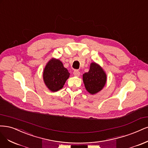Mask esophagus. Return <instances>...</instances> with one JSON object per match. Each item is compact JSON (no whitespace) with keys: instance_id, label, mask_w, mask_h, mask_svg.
I'll list each match as a JSON object with an SVG mask.
<instances>
[{"instance_id":"esophagus-1","label":"esophagus","mask_w":148,"mask_h":148,"mask_svg":"<svg viewBox=\"0 0 148 148\" xmlns=\"http://www.w3.org/2000/svg\"><path fill=\"white\" fill-rule=\"evenodd\" d=\"M73 74H74V75H75V76H76V77H79V76L80 75V72L79 71H78V70H75L74 72H73Z\"/></svg>"}]
</instances>
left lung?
<instances>
[{
    "instance_id": "left-lung-1",
    "label": "left lung",
    "mask_w": 148,
    "mask_h": 148,
    "mask_svg": "<svg viewBox=\"0 0 148 148\" xmlns=\"http://www.w3.org/2000/svg\"><path fill=\"white\" fill-rule=\"evenodd\" d=\"M106 79L105 72L101 66L96 63L90 64L88 72L83 74L85 87L92 95L101 91L106 83Z\"/></svg>"
}]
</instances>
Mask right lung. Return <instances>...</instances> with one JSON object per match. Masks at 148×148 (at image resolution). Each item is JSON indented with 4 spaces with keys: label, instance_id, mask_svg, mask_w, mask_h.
<instances>
[{
    "label": "right lung",
    "instance_id": "1",
    "mask_svg": "<svg viewBox=\"0 0 148 148\" xmlns=\"http://www.w3.org/2000/svg\"><path fill=\"white\" fill-rule=\"evenodd\" d=\"M69 75L68 69L64 67L60 60L52 58L45 66L43 79L47 88L55 92L63 87Z\"/></svg>",
    "mask_w": 148,
    "mask_h": 148
}]
</instances>
